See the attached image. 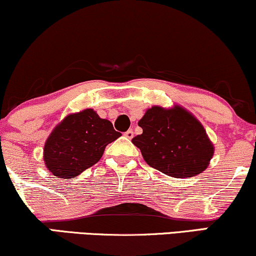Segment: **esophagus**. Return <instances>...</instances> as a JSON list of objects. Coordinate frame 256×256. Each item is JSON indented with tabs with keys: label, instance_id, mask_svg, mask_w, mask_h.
<instances>
[{
	"label": "esophagus",
	"instance_id": "obj_1",
	"mask_svg": "<svg viewBox=\"0 0 256 256\" xmlns=\"http://www.w3.org/2000/svg\"><path fill=\"white\" fill-rule=\"evenodd\" d=\"M124 134H125L126 138H128V140H131V138H134V131H132V130H128V131L125 132Z\"/></svg>",
	"mask_w": 256,
	"mask_h": 256
}]
</instances>
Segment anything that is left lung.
Instances as JSON below:
<instances>
[{"mask_svg": "<svg viewBox=\"0 0 256 256\" xmlns=\"http://www.w3.org/2000/svg\"><path fill=\"white\" fill-rule=\"evenodd\" d=\"M138 125L143 134L132 143L150 167L172 178H192L210 164L214 144L202 122L181 106H152Z\"/></svg>", "mask_w": 256, "mask_h": 256, "instance_id": "left-lung-1", "label": "left lung"}]
</instances>
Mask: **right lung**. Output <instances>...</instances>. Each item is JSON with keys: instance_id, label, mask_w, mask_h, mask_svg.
Wrapping results in <instances>:
<instances>
[{"instance_id": "add662e5", "label": "right lung", "mask_w": 256, "mask_h": 256, "mask_svg": "<svg viewBox=\"0 0 256 256\" xmlns=\"http://www.w3.org/2000/svg\"><path fill=\"white\" fill-rule=\"evenodd\" d=\"M122 134L112 122L87 108L66 116L45 142L44 161L54 176H78L101 158L107 144Z\"/></svg>"}]
</instances>
